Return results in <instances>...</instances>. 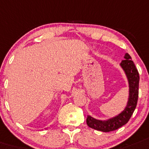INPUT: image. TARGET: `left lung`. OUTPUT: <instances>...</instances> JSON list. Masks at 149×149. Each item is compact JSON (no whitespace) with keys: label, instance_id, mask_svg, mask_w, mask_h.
Masks as SVG:
<instances>
[{"label":"left lung","instance_id":"1","mask_svg":"<svg viewBox=\"0 0 149 149\" xmlns=\"http://www.w3.org/2000/svg\"><path fill=\"white\" fill-rule=\"evenodd\" d=\"M124 58L125 60L121 61L120 66L126 73L129 82V98L127 107L120 113L107 120H99L88 115L86 123L96 130L105 132L116 130L127 123L136 109L139 97V75L130 54H126Z\"/></svg>","mask_w":149,"mask_h":149}]
</instances>
